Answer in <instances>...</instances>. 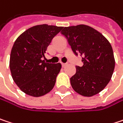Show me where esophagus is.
I'll use <instances>...</instances> for the list:
<instances>
[{
  "label": "esophagus",
  "instance_id": "34e87169",
  "mask_svg": "<svg viewBox=\"0 0 123 123\" xmlns=\"http://www.w3.org/2000/svg\"><path fill=\"white\" fill-rule=\"evenodd\" d=\"M67 65H68L67 63H62V66L63 68H64V67H65V66H66Z\"/></svg>",
  "mask_w": 123,
  "mask_h": 123
}]
</instances>
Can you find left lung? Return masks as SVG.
Instances as JSON below:
<instances>
[{
  "label": "left lung",
  "mask_w": 123,
  "mask_h": 123,
  "mask_svg": "<svg viewBox=\"0 0 123 123\" xmlns=\"http://www.w3.org/2000/svg\"><path fill=\"white\" fill-rule=\"evenodd\" d=\"M61 34L83 62L82 67L76 66V73L70 78L73 89L87 97L98 94L110 82L115 68L110 42L99 31L84 25L64 27Z\"/></svg>",
  "instance_id": "8db88e82"
}]
</instances>
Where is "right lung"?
Instances as JSON below:
<instances>
[{"label": "right lung", "mask_w": 123, "mask_h": 123, "mask_svg": "<svg viewBox=\"0 0 123 123\" xmlns=\"http://www.w3.org/2000/svg\"><path fill=\"white\" fill-rule=\"evenodd\" d=\"M62 27L36 25L15 40L11 50L10 69L18 87L26 94L39 97L50 92L55 84L61 64L43 60L47 47Z\"/></svg>", "instance_id": "1"}]
</instances>
